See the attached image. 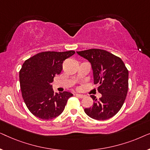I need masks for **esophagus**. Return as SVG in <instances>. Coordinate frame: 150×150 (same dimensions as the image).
I'll return each instance as SVG.
<instances>
[{
    "mask_svg": "<svg viewBox=\"0 0 150 150\" xmlns=\"http://www.w3.org/2000/svg\"><path fill=\"white\" fill-rule=\"evenodd\" d=\"M76 96H77L78 98H83L84 97H85V96L84 95H81V94H76Z\"/></svg>",
    "mask_w": 150,
    "mask_h": 150,
    "instance_id": "34e87169",
    "label": "esophagus"
}]
</instances>
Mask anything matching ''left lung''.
<instances>
[{"mask_svg":"<svg viewBox=\"0 0 150 150\" xmlns=\"http://www.w3.org/2000/svg\"><path fill=\"white\" fill-rule=\"evenodd\" d=\"M91 63L94 84L102 94L99 100L93 95V106L85 108V113L96 120H108L122 107L128 90V70L120 57L102 49L76 52Z\"/></svg>","mask_w":150,"mask_h":150,"instance_id":"1","label":"left lung"}]
</instances>
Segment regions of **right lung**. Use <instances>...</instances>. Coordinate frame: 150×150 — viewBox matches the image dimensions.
I'll return each mask as SVG.
<instances>
[{"label":"right lung","instance_id":"1","mask_svg":"<svg viewBox=\"0 0 150 150\" xmlns=\"http://www.w3.org/2000/svg\"><path fill=\"white\" fill-rule=\"evenodd\" d=\"M75 51L42 52L24 61L19 78L22 96L30 112L42 120H52L62 113L67 100L73 95L67 91L54 93L50 83L61 73L63 63Z\"/></svg>","mask_w":150,"mask_h":150}]
</instances>
